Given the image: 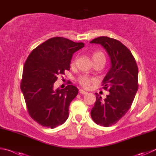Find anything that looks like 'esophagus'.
Masks as SVG:
<instances>
[{
	"mask_svg": "<svg viewBox=\"0 0 156 156\" xmlns=\"http://www.w3.org/2000/svg\"><path fill=\"white\" fill-rule=\"evenodd\" d=\"M79 93H80V94H83V95L87 94V92L86 91V90H83V89H80V90H79Z\"/></svg>",
	"mask_w": 156,
	"mask_h": 156,
	"instance_id": "34e87169",
	"label": "esophagus"
}]
</instances>
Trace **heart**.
Segmentation results:
<instances>
[{"label": "heart", "instance_id": "1", "mask_svg": "<svg viewBox=\"0 0 156 156\" xmlns=\"http://www.w3.org/2000/svg\"><path fill=\"white\" fill-rule=\"evenodd\" d=\"M91 57L93 62H96L98 61V60H100V59H105V56H104V54L100 52V51H95V52H93L91 54ZM76 61V57L73 59L72 61V65L74 64ZM78 83L80 84V85L84 87V88H89L90 84L92 83H93L95 82V80L92 78L89 77L88 76H81L78 78Z\"/></svg>", "mask_w": 156, "mask_h": 156}]
</instances>
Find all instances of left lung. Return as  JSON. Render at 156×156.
<instances>
[{
	"label": "left lung",
	"instance_id": "8db88e82",
	"mask_svg": "<svg viewBox=\"0 0 156 156\" xmlns=\"http://www.w3.org/2000/svg\"><path fill=\"white\" fill-rule=\"evenodd\" d=\"M90 43L101 44L111 61V68L102 81V89L109 95L102 100L95 93L96 101L90 112L98 125H115L129 110L137 92L138 69L134 56L127 48L115 39L101 36Z\"/></svg>",
	"mask_w": 156,
	"mask_h": 156
}]
</instances>
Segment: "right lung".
<instances>
[{
    "label": "right lung",
    "mask_w": 156,
    "mask_h": 156,
    "mask_svg": "<svg viewBox=\"0 0 156 156\" xmlns=\"http://www.w3.org/2000/svg\"><path fill=\"white\" fill-rule=\"evenodd\" d=\"M83 42L56 37L35 48L25 62L20 88L30 117L39 125L55 128L66 122L69 104L78 93L71 82L63 89L54 90L58 75L69 70L73 54Z\"/></svg>",
    "instance_id": "add662e5"
}]
</instances>
